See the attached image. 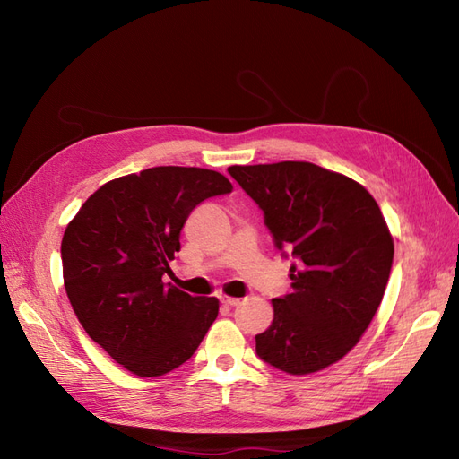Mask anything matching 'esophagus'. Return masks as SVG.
I'll return each mask as SVG.
<instances>
[{
	"label": "esophagus",
	"mask_w": 459,
	"mask_h": 459,
	"mask_svg": "<svg viewBox=\"0 0 459 459\" xmlns=\"http://www.w3.org/2000/svg\"><path fill=\"white\" fill-rule=\"evenodd\" d=\"M220 302L221 304H224V307H238V304H239V299H235V297H226V295H221L220 297Z\"/></svg>",
	"instance_id": "34e87169"
}]
</instances>
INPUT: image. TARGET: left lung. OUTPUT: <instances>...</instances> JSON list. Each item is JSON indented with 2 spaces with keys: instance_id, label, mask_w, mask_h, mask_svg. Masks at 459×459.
I'll return each instance as SVG.
<instances>
[{
  "instance_id": "left-lung-1",
  "label": "left lung",
  "mask_w": 459,
  "mask_h": 459,
  "mask_svg": "<svg viewBox=\"0 0 459 459\" xmlns=\"http://www.w3.org/2000/svg\"><path fill=\"white\" fill-rule=\"evenodd\" d=\"M264 212L273 245L293 255L290 293L256 354L290 375L324 369L364 335L385 295L394 243L379 204L354 179L312 162L230 166Z\"/></svg>"
}]
</instances>
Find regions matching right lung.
<instances>
[{
    "instance_id": "1",
    "label": "right lung",
    "mask_w": 459,
    "mask_h": 459,
    "mask_svg": "<svg viewBox=\"0 0 459 459\" xmlns=\"http://www.w3.org/2000/svg\"><path fill=\"white\" fill-rule=\"evenodd\" d=\"M206 169L155 166L113 179L66 226L61 258L82 327L140 377H159L193 356L218 316V299L162 283L193 208L231 193Z\"/></svg>"
}]
</instances>
